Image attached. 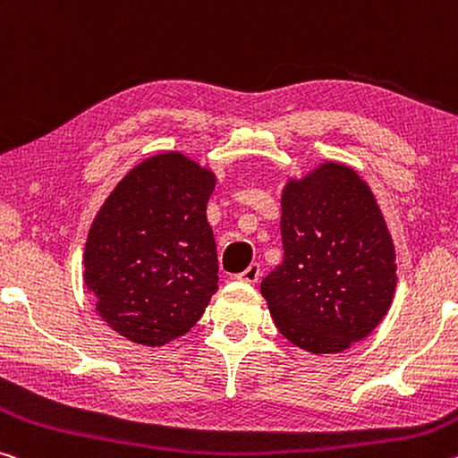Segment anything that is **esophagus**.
<instances>
[{"label": "esophagus", "mask_w": 458, "mask_h": 458, "mask_svg": "<svg viewBox=\"0 0 458 458\" xmlns=\"http://www.w3.org/2000/svg\"><path fill=\"white\" fill-rule=\"evenodd\" d=\"M259 277H260V265H257V263L249 265L242 273L236 275V279L244 281V283H257Z\"/></svg>", "instance_id": "34e87169"}]
</instances>
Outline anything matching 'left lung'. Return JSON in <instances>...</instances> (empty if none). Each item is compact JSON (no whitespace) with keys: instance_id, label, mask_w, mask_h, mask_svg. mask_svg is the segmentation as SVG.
<instances>
[{"instance_id":"left-lung-1","label":"left lung","mask_w":458,"mask_h":458,"mask_svg":"<svg viewBox=\"0 0 458 458\" xmlns=\"http://www.w3.org/2000/svg\"><path fill=\"white\" fill-rule=\"evenodd\" d=\"M283 260L260 283L277 330L311 354L367 338L397 285L394 238L371 187L324 161L281 191Z\"/></svg>"}]
</instances>
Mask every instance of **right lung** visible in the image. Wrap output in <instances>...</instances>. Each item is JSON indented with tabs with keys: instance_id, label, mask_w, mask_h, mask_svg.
<instances>
[{
	"instance_id": "obj_1",
	"label": "right lung",
	"mask_w": 458,
	"mask_h": 458,
	"mask_svg": "<svg viewBox=\"0 0 458 458\" xmlns=\"http://www.w3.org/2000/svg\"><path fill=\"white\" fill-rule=\"evenodd\" d=\"M214 187L212 169L165 150L130 169L93 217L83 281L101 320L130 343L183 336L217 292Z\"/></svg>"
}]
</instances>
